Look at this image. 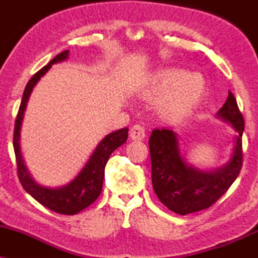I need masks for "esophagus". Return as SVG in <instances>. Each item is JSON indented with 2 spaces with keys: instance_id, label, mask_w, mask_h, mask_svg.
I'll return each mask as SVG.
<instances>
[{
  "instance_id": "obj_1",
  "label": "esophagus",
  "mask_w": 258,
  "mask_h": 258,
  "mask_svg": "<svg viewBox=\"0 0 258 258\" xmlns=\"http://www.w3.org/2000/svg\"><path fill=\"white\" fill-rule=\"evenodd\" d=\"M130 136L133 141H142L144 137H146V130H144L143 126L141 125H135L130 131Z\"/></svg>"
}]
</instances>
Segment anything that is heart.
<instances>
[{"label": "heart", "mask_w": 258, "mask_h": 258, "mask_svg": "<svg viewBox=\"0 0 258 258\" xmlns=\"http://www.w3.org/2000/svg\"><path fill=\"white\" fill-rule=\"evenodd\" d=\"M144 92L150 97H161L160 110L166 116L177 119L199 104L205 93V80L199 74L164 69L153 74Z\"/></svg>", "instance_id": "b5f03b06"}]
</instances>
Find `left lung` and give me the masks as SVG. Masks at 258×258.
Listing matches in <instances>:
<instances>
[{
	"instance_id": "8db88e82",
	"label": "left lung",
	"mask_w": 258,
	"mask_h": 258,
	"mask_svg": "<svg viewBox=\"0 0 258 258\" xmlns=\"http://www.w3.org/2000/svg\"><path fill=\"white\" fill-rule=\"evenodd\" d=\"M216 117L232 126L236 136L229 160L215 170H203L186 162L180 153L178 136L172 130L155 128L149 138L154 191L168 210L178 215L184 216L210 207L226 193L240 173L244 119L232 92Z\"/></svg>"
}]
</instances>
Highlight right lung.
<instances>
[{"instance_id": "add662e5", "label": "right lung", "mask_w": 258, "mask_h": 258, "mask_svg": "<svg viewBox=\"0 0 258 258\" xmlns=\"http://www.w3.org/2000/svg\"><path fill=\"white\" fill-rule=\"evenodd\" d=\"M68 58H69V51L59 53L46 67L38 70L29 80L24 93H23V99L17 115L13 147L17 159L18 176H19V180L25 191H28L41 205L57 212V214L76 215L82 210H85L86 207L90 206L92 203H94L97 198L99 197L100 191H102L103 179H104L105 165L108 162L109 156L116 148L126 143L127 137H128V133H127L128 128L126 127V128L117 130V131L106 135L99 142L93 153L91 154L90 159L87 160L85 166L76 174L75 178L68 184L57 186V188H49V186L38 184L36 180L32 178L31 173L29 172L25 165L22 154V147H20V131H22L26 105H28L32 90L40 81V79L51 69L53 64L61 63V61L67 60Z\"/></svg>"}]
</instances>
